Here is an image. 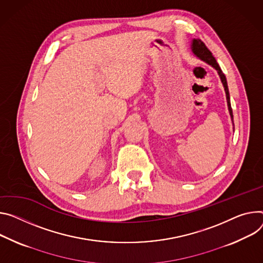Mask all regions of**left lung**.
I'll use <instances>...</instances> for the list:
<instances>
[{"label":"left lung","mask_w":263,"mask_h":263,"mask_svg":"<svg viewBox=\"0 0 263 263\" xmlns=\"http://www.w3.org/2000/svg\"><path fill=\"white\" fill-rule=\"evenodd\" d=\"M192 50L194 52V54L199 58L200 60L204 61L205 63H208L209 65H211L212 67H214L218 71V74L220 77V80L222 82V85L224 87V91H226V95H227V102H228V107H229V111H230V115L232 117L233 121V111H232V107H231V102H230V93H229V88H228V83H227V79L224 73L221 71L218 63L215 60V58L212 55V52L206 48V46L204 45V43L199 40V39H194L193 43H192Z\"/></svg>","instance_id":"8db88e82"}]
</instances>
